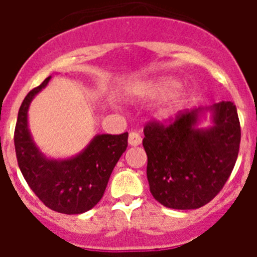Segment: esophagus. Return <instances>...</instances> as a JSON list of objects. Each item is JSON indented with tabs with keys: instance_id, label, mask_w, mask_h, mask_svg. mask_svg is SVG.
Masks as SVG:
<instances>
[{
	"instance_id": "esophagus-1",
	"label": "esophagus",
	"mask_w": 257,
	"mask_h": 257,
	"mask_svg": "<svg viewBox=\"0 0 257 257\" xmlns=\"http://www.w3.org/2000/svg\"><path fill=\"white\" fill-rule=\"evenodd\" d=\"M140 143H142V136L138 133H135V131L130 133V135H128V144L131 147H138V145H140Z\"/></svg>"
}]
</instances>
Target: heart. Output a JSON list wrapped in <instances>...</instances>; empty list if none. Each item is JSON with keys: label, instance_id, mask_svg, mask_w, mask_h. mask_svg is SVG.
<instances>
[{"label": "heart", "instance_id": "1", "mask_svg": "<svg viewBox=\"0 0 257 257\" xmlns=\"http://www.w3.org/2000/svg\"><path fill=\"white\" fill-rule=\"evenodd\" d=\"M180 86L181 82L179 79L172 78V77H162L145 86L143 94L149 97H163L170 95L167 103L160 109V117L166 118L174 113L175 108L181 101V95L174 94Z\"/></svg>", "mask_w": 257, "mask_h": 257}]
</instances>
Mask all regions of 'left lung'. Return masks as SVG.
Instances as JSON below:
<instances>
[{"mask_svg":"<svg viewBox=\"0 0 257 257\" xmlns=\"http://www.w3.org/2000/svg\"><path fill=\"white\" fill-rule=\"evenodd\" d=\"M206 110L213 112L214 126L199 129V117ZM144 135L152 196L165 207L194 210L215 198L230 176L240 124L234 104L221 101L179 113L169 123L151 121Z\"/></svg>","mask_w":257,"mask_h":257,"instance_id":"8db88e82","label":"left lung"}]
</instances>
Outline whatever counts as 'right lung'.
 I'll list each match as a JSON object with an SVG mask.
<instances>
[{
	"label": "right lung",
	"instance_id": "1",
	"mask_svg": "<svg viewBox=\"0 0 257 257\" xmlns=\"http://www.w3.org/2000/svg\"><path fill=\"white\" fill-rule=\"evenodd\" d=\"M50 78L29 91L20 105L14 133L17 160L29 188L46 207L77 215L91 210L104 196L110 174L127 148L128 134L96 135L85 151L69 160L46 158L32 140L28 108Z\"/></svg>",
	"mask_w": 257,
	"mask_h": 257
}]
</instances>
